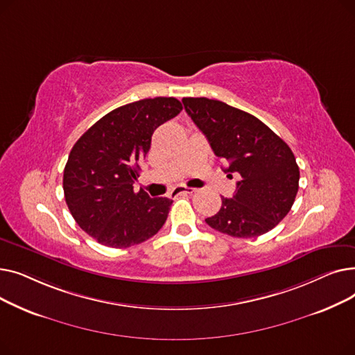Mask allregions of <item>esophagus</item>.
<instances>
[{
    "label": "esophagus",
    "mask_w": 355,
    "mask_h": 355,
    "mask_svg": "<svg viewBox=\"0 0 355 355\" xmlns=\"http://www.w3.org/2000/svg\"><path fill=\"white\" fill-rule=\"evenodd\" d=\"M196 193V189H191V187H185V185H180V187L174 189L173 190V196H181V194H193Z\"/></svg>",
    "instance_id": "obj_1"
}]
</instances>
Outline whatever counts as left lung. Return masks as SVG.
Returning <instances> with one entry per match:
<instances>
[{
	"label": "left lung",
	"instance_id": "left-lung-1",
	"mask_svg": "<svg viewBox=\"0 0 355 355\" xmlns=\"http://www.w3.org/2000/svg\"><path fill=\"white\" fill-rule=\"evenodd\" d=\"M185 112L206 135L213 153L237 175L233 198L221 197L217 214L206 218L214 230L250 239L272 230L292 209L300 189V166L288 144L256 116L225 102L184 98Z\"/></svg>",
	"mask_w": 355,
	"mask_h": 355
}]
</instances>
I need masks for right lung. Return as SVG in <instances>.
Here are the masks:
<instances>
[{
    "instance_id": "add662e5",
    "label": "right lung",
    "mask_w": 355,
    "mask_h": 355,
    "mask_svg": "<svg viewBox=\"0 0 355 355\" xmlns=\"http://www.w3.org/2000/svg\"><path fill=\"white\" fill-rule=\"evenodd\" d=\"M175 98L142 99L101 118L73 145L63 173L67 207L98 243L123 249L153 237L164 226L173 200L135 193L139 161L154 130L177 116Z\"/></svg>"
}]
</instances>
